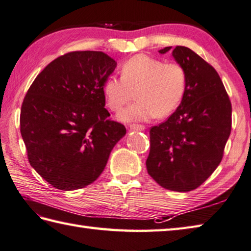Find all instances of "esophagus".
<instances>
[{
    "instance_id": "obj_1",
    "label": "esophagus",
    "mask_w": 251,
    "mask_h": 251,
    "mask_svg": "<svg viewBox=\"0 0 251 251\" xmlns=\"http://www.w3.org/2000/svg\"><path fill=\"white\" fill-rule=\"evenodd\" d=\"M146 127L141 124H131L130 129L131 130H145Z\"/></svg>"
}]
</instances>
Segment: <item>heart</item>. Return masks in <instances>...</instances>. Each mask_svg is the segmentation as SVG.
<instances>
[{
  "mask_svg": "<svg viewBox=\"0 0 251 251\" xmlns=\"http://www.w3.org/2000/svg\"><path fill=\"white\" fill-rule=\"evenodd\" d=\"M121 75L109 76L103 85L107 106L120 112L136 91L137 101L120 114L123 121H148L175 111L187 90V72L177 62L137 54L121 66Z\"/></svg>",
  "mask_w": 251,
  "mask_h": 251,
  "instance_id": "1",
  "label": "heart"
}]
</instances>
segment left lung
Listing matches in <instances>:
<instances>
[{
    "mask_svg": "<svg viewBox=\"0 0 251 251\" xmlns=\"http://www.w3.org/2000/svg\"><path fill=\"white\" fill-rule=\"evenodd\" d=\"M172 55L187 72V90L173 114L151 127L146 165L162 187L186 193L203 184L222 161L232 104L217 71L197 53L177 46Z\"/></svg>",
    "mask_w": 251,
    "mask_h": 251,
    "instance_id": "obj_1",
    "label": "left lung"
}]
</instances>
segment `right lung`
I'll return each mask as SVG.
<instances>
[{
	"mask_svg": "<svg viewBox=\"0 0 251 251\" xmlns=\"http://www.w3.org/2000/svg\"><path fill=\"white\" fill-rule=\"evenodd\" d=\"M116 62L100 51L58 56L36 77L21 110L28 161L53 187L75 190L93 183L126 134L109 119L103 85Z\"/></svg>",
	"mask_w": 251,
	"mask_h": 251,
	"instance_id": "obj_1",
	"label": "right lung"
}]
</instances>
